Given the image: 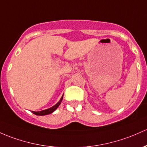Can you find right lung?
I'll return each instance as SVG.
<instances>
[{"label":"right lung","mask_w":147,"mask_h":147,"mask_svg":"<svg viewBox=\"0 0 147 147\" xmlns=\"http://www.w3.org/2000/svg\"><path fill=\"white\" fill-rule=\"evenodd\" d=\"M63 96L61 97L60 100L58 102V103H56L54 106H53V107L49 108V109H45V110H42V111H40V112H33V111H32V113H33V114H35V115H38V116H44V115H47V114H51V113H52L53 112H54V111L56 110V109H57L58 107H59V105H60L61 102H62V100H63Z\"/></svg>","instance_id":"add662e5"}]
</instances>
